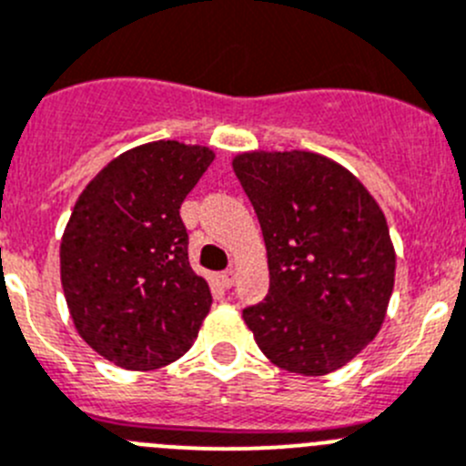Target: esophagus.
<instances>
[{
  "mask_svg": "<svg viewBox=\"0 0 466 466\" xmlns=\"http://www.w3.org/2000/svg\"><path fill=\"white\" fill-rule=\"evenodd\" d=\"M220 282H223V287H232L234 282H237V271H234V268H228V271H223L220 273Z\"/></svg>",
  "mask_w": 466,
  "mask_h": 466,
  "instance_id": "obj_1",
  "label": "esophagus"
}]
</instances>
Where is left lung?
<instances>
[{
  "instance_id": "1",
  "label": "left lung",
  "mask_w": 466,
  "mask_h": 466,
  "mask_svg": "<svg viewBox=\"0 0 466 466\" xmlns=\"http://www.w3.org/2000/svg\"><path fill=\"white\" fill-rule=\"evenodd\" d=\"M232 165L258 213L271 278L243 319L278 368L329 375L386 317L395 250L384 213L350 169L319 154L253 151Z\"/></svg>"
}]
</instances>
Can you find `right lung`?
I'll return each instance as SVG.
<instances>
[{"mask_svg": "<svg viewBox=\"0 0 466 466\" xmlns=\"http://www.w3.org/2000/svg\"><path fill=\"white\" fill-rule=\"evenodd\" d=\"M213 160L207 147L151 142L107 163L62 238V285L82 340L126 370L184 356L211 306L190 268L181 202Z\"/></svg>", "mask_w": 466, "mask_h": 466, "instance_id": "obj_1", "label": "right lung"}]
</instances>
